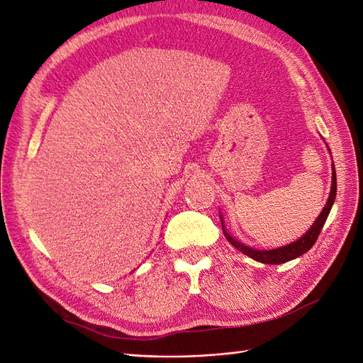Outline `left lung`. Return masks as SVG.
<instances>
[{"label": "left lung", "mask_w": 363, "mask_h": 363, "mask_svg": "<svg viewBox=\"0 0 363 363\" xmlns=\"http://www.w3.org/2000/svg\"><path fill=\"white\" fill-rule=\"evenodd\" d=\"M335 193H337V179H335V168L333 164V182H331V191H330V198L326 201V206L323 207L322 213L317 216V220L314 221V224L309 227V230L300 237L297 241H294L291 244H286V246L281 247H277L272 250H258L254 247H249L246 244H242L241 241L235 240L232 235L227 232L225 225H224V220H223V215H220V220L223 224V232H224V237L227 238L232 246L235 249H238L240 252H242L244 255L250 257L252 259L259 261V263H264V264H281L286 263V261H291V259H296L297 257L306 254V252L314 246L320 232H322V227L326 221L328 215L331 212V207L334 204V199H335Z\"/></svg>", "instance_id": "obj_1"}]
</instances>
